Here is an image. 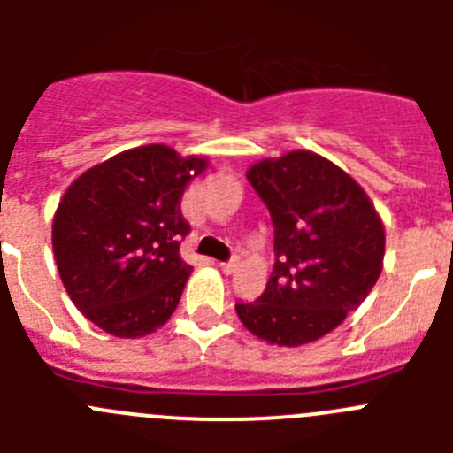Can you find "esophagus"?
Instances as JSON below:
<instances>
[{"instance_id": "esophagus-1", "label": "esophagus", "mask_w": 453, "mask_h": 453, "mask_svg": "<svg viewBox=\"0 0 453 453\" xmlns=\"http://www.w3.org/2000/svg\"><path fill=\"white\" fill-rule=\"evenodd\" d=\"M219 270H222L224 274H234V272L238 270V258H234V261L229 263H219Z\"/></svg>"}]
</instances>
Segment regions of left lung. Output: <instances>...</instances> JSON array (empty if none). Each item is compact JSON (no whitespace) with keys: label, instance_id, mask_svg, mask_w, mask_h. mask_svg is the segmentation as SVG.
Returning <instances> with one entry per match:
<instances>
[{"label":"left lung","instance_id":"obj_1","mask_svg":"<svg viewBox=\"0 0 453 453\" xmlns=\"http://www.w3.org/2000/svg\"><path fill=\"white\" fill-rule=\"evenodd\" d=\"M247 179L272 215L276 263L265 292L235 313L270 345L313 342L374 288L386 254L381 218L345 170L308 150L263 158Z\"/></svg>","mask_w":453,"mask_h":453}]
</instances>
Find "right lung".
Wrapping results in <instances>:
<instances>
[{
  "instance_id": "right-lung-1",
  "label": "right lung",
  "mask_w": 453,
  "mask_h": 453,
  "mask_svg": "<svg viewBox=\"0 0 453 453\" xmlns=\"http://www.w3.org/2000/svg\"><path fill=\"white\" fill-rule=\"evenodd\" d=\"M206 167L203 156L145 145L90 167L67 188L51 245L67 295L95 326L142 338L174 313L192 272L179 254L190 231L181 197Z\"/></svg>"
}]
</instances>
